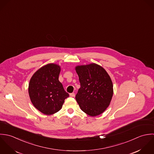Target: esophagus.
Listing matches in <instances>:
<instances>
[{"instance_id":"1","label":"esophagus","mask_w":154,"mask_h":154,"mask_svg":"<svg viewBox=\"0 0 154 154\" xmlns=\"http://www.w3.org/2000/svg\"><path fill=\"white\" fill-rule=\"evenodd\" d=\"M69 96H70L71 97H74V96H75V93H70V94H69Z\"/></svg>"}]
</instances>
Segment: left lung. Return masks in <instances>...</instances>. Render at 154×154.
<instances>
[{
	"mask_svg": "<svg viewBox=\"0 0 154 154\" xmlns=\"http://www.w3.org/2000/svg\"><path fill=\"white\" fill-rule=\"evenodd\" d=\"M80 88L75 99L81 109L95 117L109 106L113 96V84L106 70L94 63L76 66Z\"/></svg>",
	"mask_w": 154,
	"mask_h": 154,
	"instance_id": "8db88e82",
	"label": "left lung"
}]
</instances>
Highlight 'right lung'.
<instances>
[{
    "instance_id": "1",
    "label": "right lung",
    "mask_w": 154,
    "mask_h": 154,
    "mask_svg": "<svg viewBox=\"0 0 154 154\" xmlns=\"http://www.w3.org/2000/svg\"><path fill=\"white\" fill-rule=\"evenodd\" d=\"M61 66L56 63L46 64L31 77L29 94L34 106L45 115H52L61 109L69 96L59 81Z\"/></svg>"
}]
</instances>
